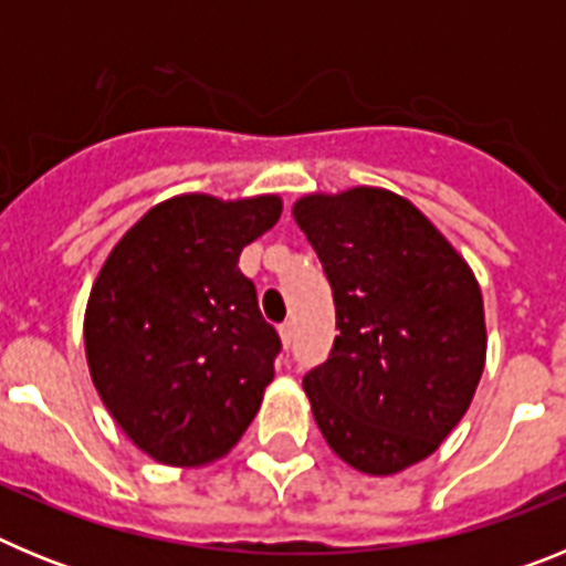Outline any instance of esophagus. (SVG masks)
<instances>
[{
	"instance_id": "1",
	"label": "esophagus",
	"mask_w": 566,
	"mask_h": 566,
	"mask_svg": "<svg viewBox=\"0 0 566 566\" xmlns=\"http://www.w3.org/2000/svg\"><path fill=\"white\" fill-rule=\"evenodd\" d=\"M277 332H280V343H283V348H289V345H292V339H294V323H292V319H286V323L277 328Z\"/></svg>"
}]
</instances>
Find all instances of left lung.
Returning <instances> with one entry per match:
<instances>
[{"label":"left lung","instance_id":"1","mask_svg":"<svg viewBox=\"0 0 566 566\" xmlns=\"http://www.w3.org/2000/svg\"><path fill=\"white\" fill-rule=\"evenodd\" d=\"M332 283L339 334L303 388L345 464L391 476L431 457L484 371L479 283L408 198L379 187L314 192L292 209Z\"/></svg>","mask_w":566,"mask_h":566}]
</instances>
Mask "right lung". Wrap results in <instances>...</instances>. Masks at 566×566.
I'll use <instances>...</instances> for the list:
<instances>
[{"label": "right lung", "instance_id": "obj_1", "mask_svg": "<svg viewBox=\"0 0 566 566\" xmlns=\"http://www.w3.org/2000/svg\"><path fill=\"white\" fill-rule=\"evenodd\" d=\"M283 201L175 195L127 229L84 312L90 377L155 462L201 468L232 451L274 379L280 337L238 269Z\"/></svg>", "mask_w": 566, "mask_h": 566}]
</instances>
